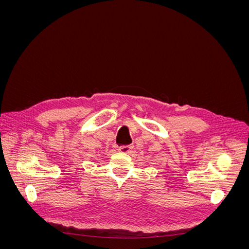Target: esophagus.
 <instances>
[{"mask_svg":"<svg viewBox=\"0 0 249 249\" xmlns=\"http://www.w3.org/2000/svg\"><path fill=\"white\" fill-rule=\"evenodd\" d=\"M131 148H132V146H131V145L122 146V147H119V148H118V152H120V153H124V154H127V153H130Z\"/></svg>","mask_w":249,"mask_h":249,"instance_id":"1","label":"esophagus"}]
</instances>
